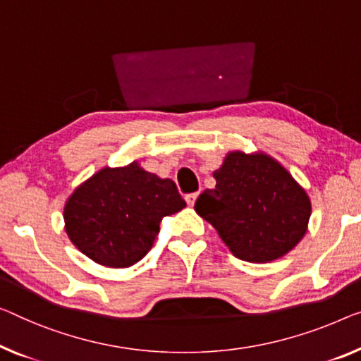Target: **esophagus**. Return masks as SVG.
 Here are the masks:
<instances>
[{"mask_svg": "<svg viewBox=\"0 0 361 361\" xmlns=\"http://www.w3.org/2000/svg\"><path fill=\"white\" fill-rule=\"evenodd\" d=\"M197 196H199V192H191V195H186V202L190 204V206H192V204L196 202V199H197Z\"/></svg>", "mask_w": 361, "mask_h": 361, "instance_id": "34e87169", "label": "esophagus"}]
</instances>
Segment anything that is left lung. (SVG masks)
I'll list each match as a JSON object with an SVG mask.
<instances>
[{
    "label": "left lung",
    "mask_w": 361,
    "mask_h": 361,
    "mask_svg": "<svg viewBox=\"0 0 361 361\" xmlns=\"http://www.w3.org/2000/svg\"><path fill=\"white\" fill-rule=\"evenodd\" d=\"M212 175L217 185L199 195L195 211L235 257L264 264L300 243L308 230L311 199L279 160L262 150H232Z\"/></svg>",
    "instance_id": "8db88e82"
}]
</instances>
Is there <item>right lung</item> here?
<instances>
[{
	"mask_svg": "<svg viewBox=\"0 0 361 361\" xmlns=\"http://www.w3.org/2000/svg\"><path fill=\"white\" fill-rule=\"evenodd\" d=\"M186 207L176 185L137 160L104 166L64 202V230L76 248L105 267L123 269L147 255L166 215Z\"/></svg>",
	"mask_w": 361,
	"mask_h": 361,
	"instance_id": "obj_1",
	"label": "right lung"
}]
</instances>
